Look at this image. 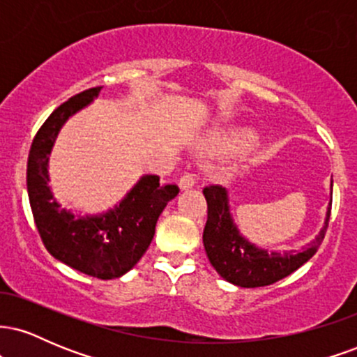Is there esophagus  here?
<instances>
[{
  "label": "esophagus",
  "instance_id": "34e87169",
  "mask_svg": "<svg viewBox=\"0 0 357 357\" xmlns=\"http://www.w3.org/2000/svg\"><path fill=\"white\" fill-rule=\"evenodd\" d=\"M178 184H179V188H181V190H190V188H192L196 184V179H195V176L188 173V174H184V176H181V178H179Z\"/></svg>",
  "mask_w": 357,
  "mask_h": 357
}]
</instances>
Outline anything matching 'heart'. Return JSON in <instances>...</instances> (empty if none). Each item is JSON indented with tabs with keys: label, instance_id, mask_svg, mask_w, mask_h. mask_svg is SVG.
Segmentation results:
<instances>
[{
	"label": "heart",
	"instance_id": "1",
	"mask_svg": "<svg viewBox=\"0 0 357 357\" xmlns=\"http://www.w3.org/2000/svg\"><path fill=\"white\" fill-rule=\"evenodd\" d=\"M253 142H255V136L252 132H240L231 137L230 146L236 147V149H247V147L253 146Z\"/></svg>",
	"mask_w": 357,
	"mask_h": 357
}]
</instances>
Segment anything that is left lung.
Listing matches in <instances>:
<instances>
[{"mask_svg":"<svg viewBox=\"0 0 357 357\" xmlns=\"http://www.w3.org/2000/svg\"><path fill=\"white\" fill-rule=\"evenodd\" d=\"M203 195L208 203V220L203 231L208 260L225 280L245 289L275 284L309 261L326 236L333 204L331 198L322 230L301 252L268 253L267 250L250 243L238 231L236 225L233 223L228 192L225 188L208 186L203 190Z\"/></svg>","mask_w":357,"mask_h":357,"instance_id":"obj_1","label":"left lung"}]
</instances>
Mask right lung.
Masks as SVG:
<instances>
[{
	"label": "right lung",
	"mask_w": 357,
	"mask_h": 357,
	"mask_svg": "<svg viewBox=\"0 0 357 357\" xmlns=\"http://www.w3.org/2000/svg\"><path fill=\"white\" fill-rule=\"evenodd\" d=\"M89 89L56 107L31 142L26 166V188L31 213L45 248L61 264L85 275L110 280L122 277L141 260L154 236L159 215L179 188L161 184L147 174L121 203L102 215L75 216L53 198L48 186V158L61 126L99 96Z\"/></svg>",
	"instance_id": "add662e5"
}]
</instances>
